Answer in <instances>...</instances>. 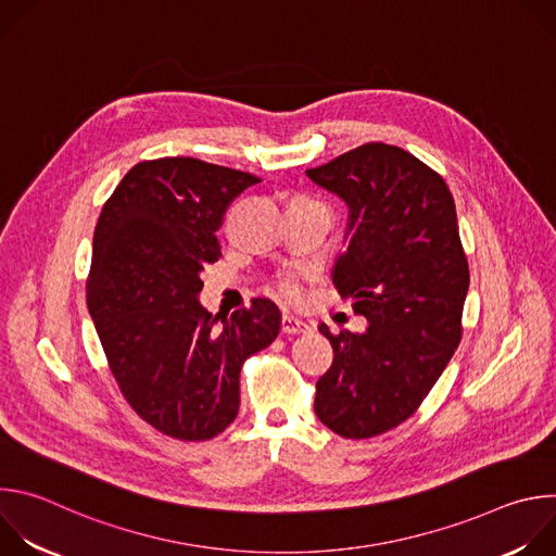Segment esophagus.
Returning a JSON list of instances; mask_svg holds the SVG:
<instances>
[{
	"mask_svg": "<svg viewBox=\"0 0 556 556\" xmlns=\"http://www.w3.org/2000/svg\"><path fill=\"white\" fill-rule=\"evenodd\" d=\"M309 326L301 319H296V316L292 314H283L281 316V332L283 334H301V332H307Z\"/></svg>",
	"mask_w": 556,
	"mask_h": 556,
	"instance_id": "obj_1",
	"label": "esophagus"
}]
</instances>
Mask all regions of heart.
<instances>
[{"label":"heart","instance_id":"1","mask_svg":"<svg viewBox=\"0 0 556 556\" xmlns=\"http://www.w3.org/2000/svg\"><path fill=\"white\" fill-rule=\"evenodd\" d=\"M303 277H305V275L299 273V270H288V273H283V275L279 277V281H277L279 294H281L283 299H288V301H296V299L301 296V279H303Z\"/></svg>","mask_w":556,"mask_h":556}]
</instances>
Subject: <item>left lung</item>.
Segmentation results:
<instances>
[{
    "label": "left lung",
    "instance_id": "left-lung-1",
    "mask_svg": "<svg viewBox=\"0 0 556 556\" xmlns=\"http://www.w3.org/2000/svg\"><path fill=\"white\" fill-rule=\"evenodd\" d=\"M350 206V244L334 286L369 321L339 334L316 380L314 414L348 440H367L416 414L462 341L468 262L444 178L401 147L365 142L305 172Z\"/></svg>",
    "mask_w": 556,
    "mask_h": 556
}]
</instances>
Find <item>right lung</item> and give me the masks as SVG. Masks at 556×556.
I'll list each match as a JSON object with an SVG mask.
<instances>
[{
	"label": "right lung",
	"mask_w": 556,
	"mask_h": 556,
	"mask_svg": "<svg viewBox=\"0 0 556 556\" xmlns=\"http://www.w3.org/2000/svg\"><path fill=\"white\" fill-rule=\"evenodd\" d=\"M260 178L198 157L134 165L103 204L86 283L108 365L127 405L182 442L222 433L240 412V371L279 334L268 299L217 324L198 294L222 257L226 208Z\"/></svg>",
	"instance_id": "obj_1"
}]
</instances>
